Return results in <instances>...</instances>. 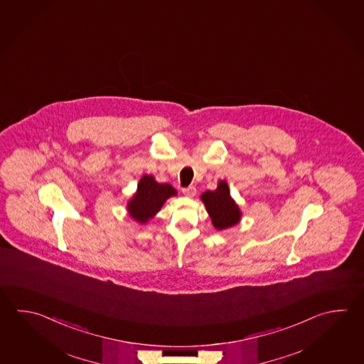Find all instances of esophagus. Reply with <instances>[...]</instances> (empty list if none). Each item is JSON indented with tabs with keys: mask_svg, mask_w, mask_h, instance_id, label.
Listing matches in <instances>:
<instances>
[{
	"mask_svg": "<svg viewBox=\"0 0 364 364\" xmlns=\"http://www.w3.org/2000/svg\"><path fill=\"white\" fill-rule=\"evenodd\" d=\"M183 194L186 196V197H194L196 194H197V189H196V186H188V188H183Z\"/></svg>",
	"mask_w": 364,
	"mask_h": 364,
	"instance_id": "1",
	"label": "esophagus"
}]
</instances>
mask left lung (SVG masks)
<instances>
[{
  "mask_svg": "<svg viewBox=\"0 0 364 364\" xmlns=\"http://www.w3.org/2000/svg\"><path fill=\"white\" fill-rule=\"evenodd\" d=\"M202 200L216 229H227L235 225L240 219V208L230 197L225 181H220L216 191H207L202 194Z\"/></svg>",
  "mask_w": 364,
  "mask_h": 364,
  "instance_id": "8db88e82",
  "label": "left lung"
}]
</instances>
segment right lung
I'll return each mask as SVG.
<instances>
[{"mask_svg": "<svg viewBox=\"0 0 364 364\" xmlns=\"http://www.w3.org/2000/svg\"><path fill=\"white\" fill-rule=\"evenodd\" d=\"M175 194L176 191L170 184H159L151 175H144L127 206L131 218L144 224L161 210L166 199Z\"/></svg>", "mask_w": 364, "mask_h": 364, "instance_id": "obj_1", "label": "right lung"}]
</instances>
